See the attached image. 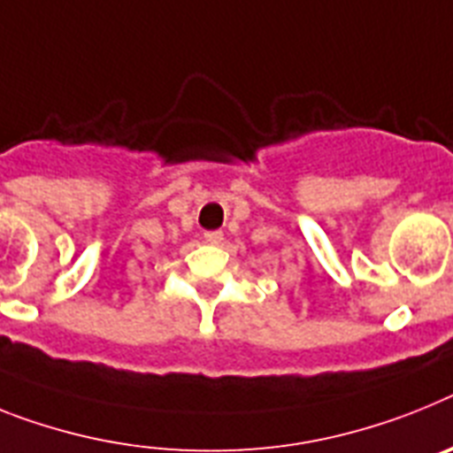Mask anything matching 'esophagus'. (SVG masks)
<instances>
[{"label":"esophagus","instance_id":"esophagus-1","mask_svg":"<svg viewBox=\"0 0 453 453\" xmlns=\"http://www.w3.org/2000/svg\"><path fill=\"white\" fill-rule=\"evenodd\" d=\"M204 239H207L209 244H220V242H223V233H220V230H207V233H204Z\"/></svg>","mask_w":453,"mask_h":453}]
</instances>
